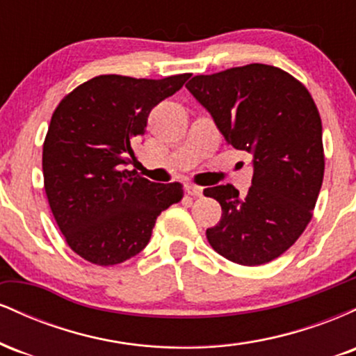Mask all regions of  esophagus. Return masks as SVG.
Returning <instances> with one entry per match:
<instances>
[{
	"instance_id": "1",
	"label": "esophagus",
	"mask_w": 356,
	"mask_h": 356,
	"mask_svg": "<svg viewBox=\"0 0 356 356\" xmlns=\"http://www.w3.org/2000/svg\"><path fill=\"white\" fill-rule=\"evenodd\" d=\"M202 192H204V187L201 186H195V184H189V186H187V194L194 195V197H201Z\"/></svg>"
}]
</instances>
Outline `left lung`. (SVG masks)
<instances>
[{
  "label": "left lung",
  "mask_w": 356,
  "mask_h": 356,
  "mask_svg": "<svg viewBox=\"0 0 356 356\" xmlns=\"http://www.w3.org/2000/svg\"><path fill=\"white\" fill-rule=\"evenodd\" d=\"M186 87L227 144L254 157L246 195L232 184L204 189L222 207L207 241L232 263L266 264L288 251L313 218L325 174L316 104L300 80L263 63L195 75Z\"/></svg>",
  "instance_id": "8db88e82"
}]
</instances>
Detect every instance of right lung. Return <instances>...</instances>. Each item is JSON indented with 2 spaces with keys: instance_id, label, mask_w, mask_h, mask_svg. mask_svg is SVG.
<instances>
[{
  "instance_id": "add662e5",
  "label": "right lung",
  "mask_w": 356,
  "mask_h": 356,
  "mask_svg": "<svg viewBox=\"0 0 356 356\" xmlns=\"http://www.w3.org/2000/svg\"><path fill=\"white\" fill-rule=\"evenodd\" d=\"M191 73L161 80L100 75L65 95L43 142V182L53 218L73 252L97 266L130 259L159 214L179 202V182L155 184L127 165L150 110Z\"/></svg>"
}]
</instances>
